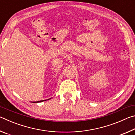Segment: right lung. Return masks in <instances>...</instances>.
<instances>
[{
	"mask_svg": "<svg viewBox=\"0 0 135 135\" xmlns=\"http://www.w3.org/2000/svg\"><path fill=\"white\" fill-rule=\"evenodd\" d=\"M51 99V98H50ZM49 99H46V100H49ZM39 100V101H36V102H34V103H38V102H43V101H45V100Z\"/></svg>",
	"mask_w": 135,
	"mask_h": 135,
	"instance_id": "1",
	"label": "right lung"
}]
</instances>
